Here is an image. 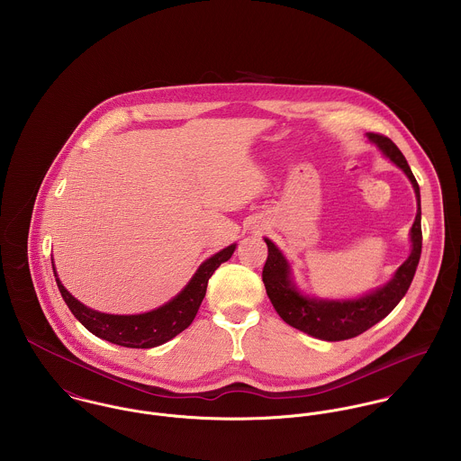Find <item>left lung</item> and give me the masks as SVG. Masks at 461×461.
<instances>
[{
    "mask_svg": "<svg viewBox=\"0 0 461 461\" xmlns=\"http://www.w3.org/2000/svg\"><path fill=\"white\" fill-rule=\"evenodd\" d=\"M366 136L389 161H393L397 168L402 170V174L411 183L417 198V214L410 229L411 250L408 259L395 269L393 278L387 284L358 298L331 300L309 296L296 285L291 264L285 259V256L271 240L264 238L267 245V259L264 264L263 282L267 298L273 303L275 311L293 329L302 330L311 337L330 342L357 337L362 331L375 327L385 316H389L394 311L395 305L401 302V298L406 294L420 259L422 230L419 185L404 156L395 147L393 140L375 132H367Z\"/></svg>",
    "mask_w": 461,
    "mask_h": 461,
    "instance_id": "left-lung-1",
    "label": "left lung"
}]
</instances>
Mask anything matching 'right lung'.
Masks as SVG:
<instances>
[{
	"label": "right lung",
	"instance_id": "obj_1",
	"mask_svg": "<svg viewBox=\"0 0 461 461\" xmlns=\"http://www.w3.org/2000/svg\"><path fill=\"white\" fill-rule=\"evenodd\" d=\"M234 250H236V243L229 245L227 249L205 259L198 266L195 275L190 278V282L183 287L179 294H176L172 300H168L161 307L143 314H106V312L94 311L83 305L67 291L57 275L55 264H53V271L67 307L85 329L92 331L95 337L113 342L117 346L147 349V348H156L168 342L170 339H174L176 335H179L183 330L192 325V321L197 316L198 307L205 296V289L211 275L220 264L232 258Z\"/></svg>",
	"mask_w": 461,
	"mask_h": 461
}]
</instances>
